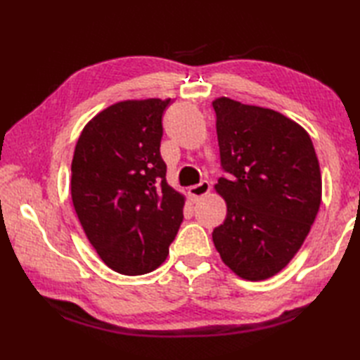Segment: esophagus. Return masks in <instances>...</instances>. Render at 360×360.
Here are the masks:
<instances>
[{"instance_id":"34e87169","label":"esophagus","mask_w":360,"mask_h":360,"mask_svg":"<svg viewBox=\"0 0 360 360\" xmlns=\"http://www.w3.org/2000/svg\"><path fill=\"white\" fill-rule=\"evenodd\" d=\"M210 192V184L207 181H201L200 184L192 186L188 188V196L192 198V201H198L200 198H202L204 195H207Z\"/></svg>"}]
</instances>
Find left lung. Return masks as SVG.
<instances>
[{"instance_id":"8db88e82","label":"left lung","mask_w":360,"mask_h":360,"mask_svg":"<svg viewBox=\"0 0 360 360\" xmlns=\"http://www.w3.org/2000/svg\"><path fill=\"white\" fill-rule=\"evenodd\" d=\"M227 204L213 243L224 264L250 281L280 272L302 248L322 201L309 134L283 114L232 98L213 101Z\"/></svg>"}]
</instances>
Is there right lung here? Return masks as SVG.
Segmentation results:
<instances>
[{"label": "right lung", "instance_id": "right-lung-1", "mask_svg": "<svg viewBox=\"0 0 360 360\" xmlns=\"http://www.w3.org/2000/svg\"><path fill=\"white\" fill-rule=\"evenodd\" d=\"M172 98L117 102L83 128L71 196L89 243L112 271L142 275L165 262L184 196L167 184L162 116Z\"/></svg>", "mask_w": 360, "mask_h": 360}]
</instances>
